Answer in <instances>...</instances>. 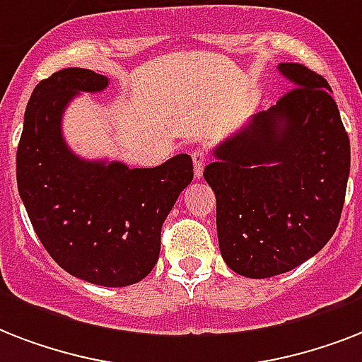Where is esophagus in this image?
<instances>
[{
  "label": "esophagus",
  "mask_w": 362,
  "mask_h": 362,
  "mask_svg": "<svg viewBox=\"0 0 362 362\" xmlns=\"http://www.w3.org/2000/svg\"><path fill=\"white\" fill-rule=\"evenodd\" d=\"M192 158H193V173H195V178H201V176H203L204 165H206V161H209V153L204 152V150H193Z\"/></svg>",
  "instance_id": "34e87169"
}]
</instances>
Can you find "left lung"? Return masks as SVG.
<instances>
[{"label": "left lung", "mask_w": 362, "mask_h": 362, "mask_svg": "<svg viewBox=\"0 0 362 362\" xmlns=\"http://www.w3.org/2000/svg\"><path fill=\"white\" fill-rule=\"evenodd\" d=\"M278 69L295 86L216 148L203 173L216 195L221 257L257 280L295 269L331 240L351 161L329 82L303 64Z\"/></svg>", "instance_id": "8db88e82"}]
</instances>
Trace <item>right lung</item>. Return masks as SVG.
<instances>
[{
  "label": "right lung",
  "mask_w": 362,
  "mask_h": 362,
  "mask_svg": "<svg viewBox=\"0 0 362 362\" xmlns=\"http://www.w3.org/2000/svg\"><path fill=\"white\" fill-rule=\"evenodd\" d=\"M107 84V76L81 67L37 84L16 150V182L37 237L62 269L90 284L124 287L158 263L161 227L193 180V161L178 153L153 169H129L71 153L59 131L65 105Z\"/></svg>",
  "instance_id": "obj_1"
}]
</instances>
